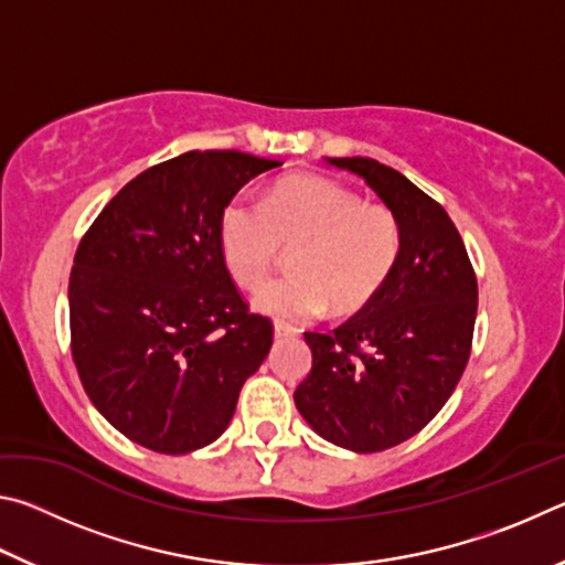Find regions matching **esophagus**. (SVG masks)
<instances>
[{
  "label": "esophagus",
  "mask_w": 565,
  "mask_h": 565,
  "mask_svg": "<svg viewBox=\"0 0 565 565\" xmlns=\"http://www.w3.org/2000/svg\"><path fill=\"white\" fill-rule=\"evenodd\" d=\"M294 333H296V329L289 327V323H284V321L274 323V337L276 339H289V337H294Z\"/></svg>",
  "instance_id": "esophagus-1"
}]
</instances>
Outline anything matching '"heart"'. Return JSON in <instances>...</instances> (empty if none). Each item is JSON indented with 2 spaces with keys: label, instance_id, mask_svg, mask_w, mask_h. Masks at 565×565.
<instances>
[{
  "label": "heart",
  "instance_id": "b5f03b06",
  "mask_svg": "<svg viewBox=\"0 0 565 565\" xmlns=\"http://www.w3.org/2000/svg\"><path fill=\"white\" fill-rule=\"evenodd\" d=\"M218 242L236 284L259 286L284 248L291 276L264 284L254 306L276 319L356 313L394 274L404 232L388 206L363 204L356 191L323 177H291L264 202L234 196L218 218Z\"/></svg>",
  "mask_w": 565,
  "mask_h": 565
}]
</instances>
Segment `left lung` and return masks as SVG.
<instances>
[{
  "instance_id": "1",
  "label": "left lung",
  "mask_w": 565,
  "mask_h": 565,
  "mask_svg": "<svg viewBox=\"0 0 565 565\" xmlns=\"http://www.w3.org/2000/svg\"><path fill=\"white\" fill-rule=\"evenodd\" d=\"M359 174L398 216L404 246L369 306L333 331H306L313 363L294 391L313 431L356 454L416 436L454 394L471 356L476 271L446 209L396 169L329 159Z\"/></svg>"
}]
</instances>
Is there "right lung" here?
Wrapping results in <instances>:
<instances>
[{
    "instance_id": "obj_1",
    "label": "right lung",
    "mask_w": 565,
    "mask_h": 565,
    "mask_svg": "<svg viewBox=\"0 0 565 565\" xmlns=\"http://www.w3.org/2000/svg\"><path fill=\"white\" fill-rule=\"evenodd\" d=\"M281 167L244 151H186L141 171L82 236L70 276L72 359L129 441L181 456L234 416L274 343L226 269L218 218L248 179Z\"/></svg>"
}]
</instances>
